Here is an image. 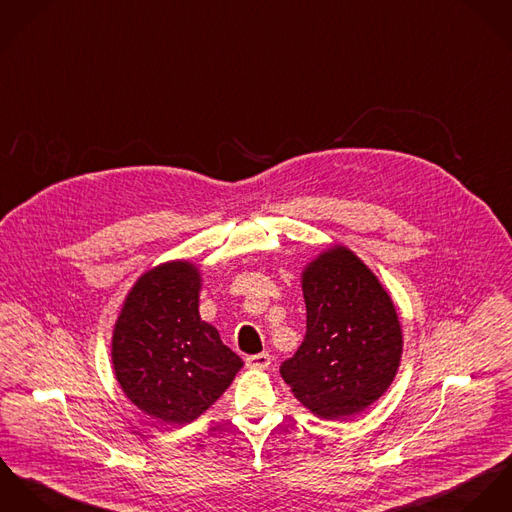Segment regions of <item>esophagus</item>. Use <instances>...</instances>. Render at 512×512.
I'll list each match as a JSON object with an SVG mask.
<instances>
[{
	"label": "esophagus",
	"instance_id": "1",
	"mask_svg": "<svg viewBox=\"0 0 512 512\" xmlns=\"http://www.w3.org/2000/svg\"><path fill=\"white\" fill-rule=\"evenodd\" d=\"M271 365V355L269 353H257L247 357V367L251 369H267Z\"/></svg>",
	"mask_w": 512,
	"mask_h": 512
}]
</instances>
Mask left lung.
Listing matches in <instances>:
<instances>
[{
    "label": "left lung",
    "instance_id": "1",
    "mask_svg": "<svg viewBox=\"0 0 512 512\" xmlns=\"http://www.w3.org/2000/svg\"><path fill=\"white\" fill-rule=\"evenodd\" d=\"M306 336L283 361L292 395L326 420H347L389 389L402 355L391 296L345 247H334L302 273Z\"/></svg>",
    "mask_w": 512,
    "mask_h": 512
}]
</instances>
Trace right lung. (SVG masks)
I'll use <instances>...</instances> for the list:
<instances>
[{
	"instance_id": "1",
	"label": "right lung",
	"mask_w": 512,
	"mask_h": 512,
	"mask_svg": "<svg viewBox=\"0 0 512 512\" xmlns=\"http://www.w3.org/2000/svg\"><path fill=\"white\" fill-rule=\"evenodd\" d=\"M198 290L192 263L159 265L131 288L115 322V379L135 406L171 426L196 420L243 367L200 318Z\"/></svg>"
}]
</instances>
